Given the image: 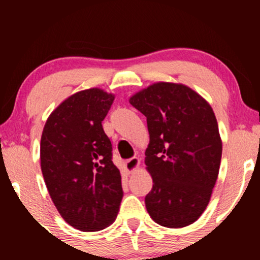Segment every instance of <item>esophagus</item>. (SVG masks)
Masks as SVG:
<instances>
[{"mask_svg":"<svg viewBox=\"0 0 260 260\" xmlns=\"http://www.w3.org/2000/svg\"><path fill=\"white\" fill-rule=\"evenodd\" d=\"M140 165V160L138 157H132V159H128L126 161V170L129 174H132V172L137 171V169L139 168Z\"/></svg>","mask_w":260,"mask_h":260,"instance_id":"obj_1","label":"esophagus"}]
</instances>
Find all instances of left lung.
Wrapping results in <instances>:
<instances>
[{
  "mask_svg": "<svg viewBox=\"0 0 260 260\" xmlns=\"http://www.w3.org/2000/svg\"><path fill=\"white\" fill-rule=\"evenodd\" d=\"M129 104L147 117L144 162L153 178L145 197L149 215L165 228H186L204 213L219 176L222 140L215 113L181 83H153L133 94Z\"/></svg>",
  "mask_w": 260,
  "mask_h": 260,
  "instance_id": "obj_1",
  "label": "left lung"
}]
</instances>
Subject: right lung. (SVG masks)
I'll use <instances>...</instances> for the list:
<instances>
[{
    "label": "right lung",
    "mask_w": 260,
    "mask_h": 260,
    "mask_svg": "<svg viewBox=\"0 0 260 260\" xmlns=\"http://www.w3.org/2000/svg\"><path fill=\"white\" fill-rule=\"evenodd\" d=\"M115 94L101 88L80 90L47 117L40 142V165L53 204L72 228L106 229L122 201L121 174L101 122Z\"/></svg>",
    "instance_id": "1"
}]
</instances>
